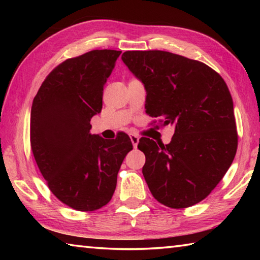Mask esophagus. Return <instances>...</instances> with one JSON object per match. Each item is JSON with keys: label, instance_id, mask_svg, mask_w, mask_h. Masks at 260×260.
<instances>
[{"label": "esophagus", "instance_id": "34e87169", "mask_svg": "<svg viewBox=\"0 0 260 260\" xmlns=\"http://www.w3.org/2000/svg\"><path fill=\"white\" fill-rule=\"evenodd\" d=\"M129 138H131V141H132V144H133V147L134 148L138 147V144H139V138H138V136H136L135 134H131Z\"/></svg>", "mask_w": 260, "mask_h": 260}]
</instances>
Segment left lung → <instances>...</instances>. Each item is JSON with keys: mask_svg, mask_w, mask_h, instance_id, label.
<instances>
[{"mask_svg": "<svg viewBox=\"0 0 260 260\" xmlns=\"http://www.w3.org/2000/svg\"><path fill=\"white\" fill-rule=\"evenodd\" d=\"M121 59L144 85L146 112L175 126L169 144L139 142L152 196L172 209L200 203L226 174L237 149L226 82L202 61L169 51H126Z\"/></svg>", "mask_w": 260, "mask_h": 260, "instance_id": "left-lung-1", "label": "left lung"}]
</instances>
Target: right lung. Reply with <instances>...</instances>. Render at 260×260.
<instances>
[{
  "mask_svg": "<svg viewBox=\"0 0 260 260\" xmlns=\"http://www.w3.org/2000/svg\"><path fill=\"white\" fill-rule=\"evenodd\" d=\"M121 51L91 50L67 59L42 82L30 109V147L51 192L78 211L107 205L133 146L121 133L112 142L90 134L102 110L104 85Z\"/></svg>",
  "mask_w": 260,
  "mask_h": 260,
  "instance_id": "right-lung-1",
  "label": "right lung"
}]
</instances>
